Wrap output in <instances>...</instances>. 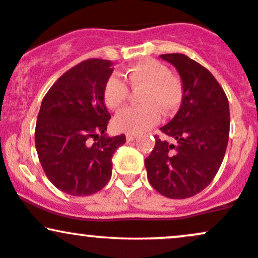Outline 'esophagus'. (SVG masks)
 <instances>
[{
    "label": "esophagus",
    "instance_id": "34e87169",
    "mask_svg": "<svg viewBox=\"0 0 258 258\" xmlns=\"http://www.w3.org/2000/svg\"><path fill=\"white\" fill-rule=\"evenodd\" d=\"M137 138V135L136 133H126V139L127 142H132Z\"/></svg>",
    "mask_w": 258,
    "mask_h": 258
}]
</instances>
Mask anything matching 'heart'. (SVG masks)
I'll use <instances>...</instances> for the list:
<instances>
[{"instance_id": "b5f03b06", "label": "heart", "mask_w": 258, "mask_h": 258, "mask_svg": "<svg viewBox=\"0 0 258 258\" xmlns=\"http://www.w3.org/2000/svg\"><path fill=\"white\" fill-rule=\"evenodd\" d=\"M132 87H144L141 106H127L115 116L114 125L117 130L128 133L147 131L160 120L161 111L171 114L179 108L183 98L182 84L170 69L155 59H146L133 65L126 73ZM128 87L120 76L111 75L106 80L103 90L105 105L117 110L125 104Z\"/></svg>"}]
</instances>
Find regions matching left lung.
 <instances>
[{
    "mask_svg": "<svg viewBox=\"0 0 258 258\" xmlns=\"http://www.w3.org/2000/svg\"><path fill=\"white\" fill-rule=\"evenodd\" d=\"M160 58L178 72L183 98L173 119L160 128L174 143L156 137L144 165L156 191L170 199H185L204 190L220 170L229 138V103L203 65L179 53Z\"/></svg>",
    "mask_w": 258,
    "mask_h": 258,
    "instance_id": "1",
    "label": "left lung"
}]
</instances>
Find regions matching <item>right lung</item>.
Masks as SVG:
<instances>
[{
  "label": "right lung",
  "mask_w": 258,
  "mask_h": 258,
  "mask_svg": "<svg viewBox=\"0 0 258 258\" xmlns=\"http://www.w3.org/2000/svg\"><path fill=\"white\" fill-rule=\"evenodd\" d=\"M112 70L104 59L81 61L53 84L41 103L35 130L41 166L53 185L74 197L104 188L112 155L126 142L125 135L105 133L111 116L103 90Z\"/></svg>",
  "instance_id": "obj_1"
}]
</instances>
